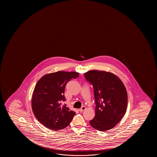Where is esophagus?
Returning <instances> with one entry per match:
<instances>
[{
    "label": "esophagus",
    "mask_w": 157,
    "mask_h": 157,
    "mask_svg": "<svg viewBox=\"0 0 157 157\" xmlns=\"http://www.w3.org/2000/svg\"><path fill=\"white\" fill-rule=\"evenodd\" d=\"M86 109V107H85V106H82L80 109H79V112H82L84 110H85Z\"/></svg>",
    "instance_id": "34e87169"
}]
</instances>
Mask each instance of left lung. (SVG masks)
Wrapping results in <instances>:
<instances>
[{
	"mask_svg": "<svg viewBox=\"0 0 157 157\" xmlns=\"http://www.w3.org/2000/svg\"><path fill=\"white\" fill-rule=\"evenodd\" d=\"M84 76L93 87L96 105L90 125L100 131L113 128L127 110L128 95L124 84L116 75L105 71L92 70Z\"/></svg>",
	"mask_w": 157,
	"mask_h": 157,
	"instance_id": "obj_1",
	"label": "left lung"
}]
</instances>
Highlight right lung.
<instances>
[{
    "instance_id": "1",
    "label": "right lung",
    "mask_w": 157,
    "mask_h": 157,
    "mask_svg": "<svg viewBox=\"0 0 157 157\" xmlns=\"http://www.w3.org/2000/svg\"><path fill=\"white\" fill-rule=\"evenodd\" d=\"M76 72L58 71L43 76L37 82L33 94L32 106L36 118L44 126L54 131L66 128L75 112L62 102L66 99L64 93L66 84L78 77Z\"/></svg>"
}]
</instances>
